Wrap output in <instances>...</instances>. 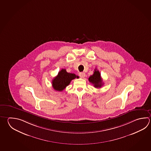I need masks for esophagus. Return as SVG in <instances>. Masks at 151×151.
<instances>
[{
	"label": "esophagus",
	"mask_w": 151,
	"mask_h": 151,
	"mask_svg": "<svg viewBox=\"0 0 151 151\" xmlns=\"http://www.w3.org/2000/svg\"><path fill=\"white\" fill-rule=\"evenodd\" d=\"M80 76L81 78H84L85 76H86V74L84 73H80Z\"/></svg>",
	"instance_id": "esophagus-1"
}]
</instances>
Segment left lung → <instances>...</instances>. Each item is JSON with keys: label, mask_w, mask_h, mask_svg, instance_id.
Wrapping results in <instances>:
<instances>
[{"label": "left lung", "mask_w": 151, "mask_h": 151, "mask_svg": "<svg viewBox=\"0 0 151 151\" xmlns=\"http://www.w3.org/2000/svg\"><path fill=\"white\" fill-rule=\"evenodd\" d=\"M88 80L90 82L93 84L94 88H100L103 86L104 83L101 77V75L97 69H94L93 74L89 77Z\"/></svg>", "instance_id": "left-lung-1"}]
</instances>
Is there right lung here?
Returning <instances> with one entry per match:
<instances>
[{
  "mask_svg": "<svg viewBox=\"0 0 151 151\" xmlns=\"http://www.w3.org/2000/svg\"><path fill=\"white\" fill-rule=\"evenodd\" d=\"M76 78H78L79 77L75 74L67 73L65 69H63L52 80V86L56 91H62L70 83L71 81Z\"/></svg>",
  "mask_w": 151,
  "mask_h": 151,
  "instance_id": "add662e5",
  "label": "right lung"
}]
</instances>
